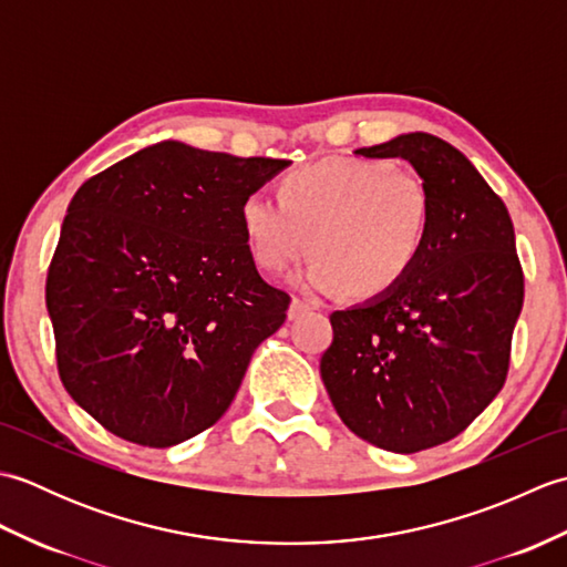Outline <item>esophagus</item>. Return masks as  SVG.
Segmentation results:
<instances>
[{
	"instance_id": "obj_1",
	"label": "esophagus",
	"mask_w": 567,
	"mask_h": 567,
	"mask_svg": "<svg viewBox=\"0 0 567 567\" xmlns=\"http://www.w3.org/2000/svg\"><path fill=\"white\" fill-rule=\"evenodd\" d=\"M311 307L307 305V302H302V299H292V305H290V309H287V317H290V319H297L299 315H305V311H309Z\"/></svg>"
}]
</instances>
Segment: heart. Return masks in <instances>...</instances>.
Instances as JSON below:
<instances>
[{
  "mask_svg": "<svg viewBox=\"0 0 567 567\" xmlns=\"http://www.w3.org/2000/svg\"><path fill=\"white\" fill-rule=\"evenodd\" d=\"M250 256L285 272L315 246L295 282L311 295H380L414 268L431 231L426 179L388 161L327 158L285 175L280 197L256 189L240 202Z\"/></svg>",
  "mask_w": 567,
  "mask_h": 567,
  "instance_id": "1",
  "label": "heart"
}]
</instances>
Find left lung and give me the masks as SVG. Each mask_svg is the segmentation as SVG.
Returning <instances> with one entry per match:
<instances>
[{
    "mask_svg": "<svg viewBox=\"0 0 567 567\" xmlns=\"http://www.w3.org/2000/svg\"><path fill=\"white\" fill-rule=\"evenodd\" d=\"M355 153L414 165L431 189V231L400 285L333 311L321 380L355 436L419 453L455 439L499 394L524 272L507 207L451 143L416 131Z\"/></svg>",
    "mask_w": 567,
    "mask_h": 567,
    "instance_id": "left-lung-1",
    "label": "left lung"
}]
</instances>
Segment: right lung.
<instances>
[{
	"instance_id": "add662e5",
	"label": "right lung",
	"mask_w": 567,
	"mask_h": 567,
	"mask_svg": "<svg viewBox=\"0 0 567 567\" xmlns=\"http://www.w3.org/2000/svg\"><path fill=\"white\" fill-rule=\"evenodd\" d=\"M287 165L163 141L75 192L45 307L60 380L114 436L167 449L209 429L285 323L290 295L260 277L238 212Z\"/></svg>"
}]
</instances>
